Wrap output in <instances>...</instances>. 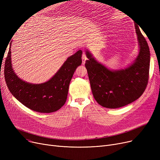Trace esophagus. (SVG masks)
I'll return each instance as SVG.
<instances>
[{
	"label": "esophagus",
	"instance_id": "obj_1",
	"mask_svg": "<svg viewBox=\"0 0 160 160\" xmlns=\"http://www.w3.org/2000/svg\"><path fill=\"white\" fill-rule=\"evenodd\" d=\"M82 64H84V63H85L86 60H88V58H87V56H86V54H85V53H84V52H83V53H82Z\"/></svg>",
	"mask_w": 160,
	"mask_h": 160
}]
</instances>
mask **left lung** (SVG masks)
I'll list each match as a JSON object with an SVG mask.
<instances>
[{
    "label": "left lung",
    "instance_id": "left-lung-1",
    "mask_svg": "<svg viewBox=\"0 0 160 160\" xmlns=\"http://www.w3.org/2000/svg\"><path fill=\"white\" fill-rule=\"evenodd\" d=\"M136 30L140 47L136 62L125 69L112 71L97 62L89 51L85 66L92 93L96 101L103 107L118 108L138 99L148 82L150 50L138 25Z\"/></svg>",
    "mask_w": 160,
    "mask_h": 160
}]
</instances>
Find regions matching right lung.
Returning <instances> with one entry per match:
<instances>
[{"label": "right lung", "instance_id": "1", "mask_svg": "<svg viewBox=\"0 0 160 160\" xmlns=\"http://www.w3.org/2000/svg\"><path fill=\"white\" fill-rule=\"evenodd\" d=\"M82 50L67 58L61 68L48 82L32 84L19 79L13 71L10 48L4 65V78L12 94L24 106L40 113L58 110L65 103L73 74L82 63Z\"/></svg>", "mask_w": 160, "mask_h": 160}]
</instances>
